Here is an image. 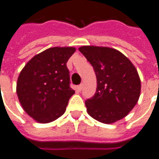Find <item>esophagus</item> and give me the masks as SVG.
<instances>
[{
    "label": "esophagus",
    "mask_w": 159,
    "mask_h": 159,
    "mask_svg": "<svg viewBox=\"0 0 159 159\" xmlns=\"http://www.w3.org/2000/svg\"><path fill=\"white\" fill-rule=\"evenodd\" d=\"M83 84H80V85H78V86H77V90H78V91H82V89H83Z\"/></svg>",
    "instance_id": "34e87169"
}]
</instances>
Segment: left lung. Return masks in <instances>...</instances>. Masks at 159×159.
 <instances>
[{"instance_id": "obj_1", "label": "left lung", "mask_w": 159, "mask_h": 159, "mask_svg": "<svg viewBox=\"0 0 159 159\" xmlns=\"http://www.w3.org/2000/svg\"><path fill=\"white\" fill-rule=\"evenodd\" d=\"M79 51L93 66L97 77L95 94L85 101L89 116L111 124L129 114L139 99L137 70L119 50L109 47L83 46Z\"/></svg>"}]
</instances>
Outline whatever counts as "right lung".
Listing matches in <instances>:
<instances>
[{
  "label": "right lung",
  "instance_id": "right-lung-1",
  "mask_svg": "<svg viewBox=\"0 0 159 159\" xmlns=\"http://www.w3.org/2000/svg\"><path fill=\"white\" fill-rule=\"evenodd\" d=\"M73 47H53L38 54L20 72L17 93L25 112L39 123H49L63 115L75 93L70 87L66 62Z\"/></svg>",
  "mask_w": 159,
  "mask_h": 159
}]
</instances>
